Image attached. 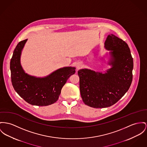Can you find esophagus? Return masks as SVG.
I'll use <instances>...</instances> for the list:
<instances>
[{"label":"esophagus","instance_id":"34e87169","mask_svg":"<svg viewBox=\"0 0 147 147\" xmlns=\"http://www.w3.org/2000/svg\"><path fill=\"white\" fill-rule=\"evenodd\" d=\"M82 67V64L81 63H78V64H77V65H76V69L78 70V69H81Z\"/></svg>","mask_w":147,"mask_h":147}]
</instances>
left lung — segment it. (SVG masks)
<instances>
[{
    "instance_id": "left-lung-1",
    "label": "left lung",
    "mask_w": 147,
    "mask_h": 147,
    "mask_svg": "<svg viewBox=\"0 0 147 147\" xmlns=\"http://www.w3.org/2000/svg\"><path fill=\"white\" fill-rule=\"evenodd\" d=\"M109 52L110 69L104 72L90 69L78 71L80 94L83 102L94 108H107L115 104L127 91L132 79L133 59L127 43L113 34L104 43Z\"/></svg>"
}]
</instances>
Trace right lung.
Returning <instances> with one entry per match:
<instances>
[{"mask_svg":"<svg viewBox=\"0 0 147 147\" xmlns=\"http://www.w3.org/2000/svg\"><path fill=\"white\" fill-rule=\"evenodd\" d=\"M28 39L22 40L14 50L10 60L11 80L15 91L32 105L47 106L57 101L61 89L75 73V67H63L43 78L26 73L20 63L22 50Z\"/></svg>","mask_w":147,"mask_h":147,"instance_id":"right-lung-1","label":"right lung"}]
</instances>
